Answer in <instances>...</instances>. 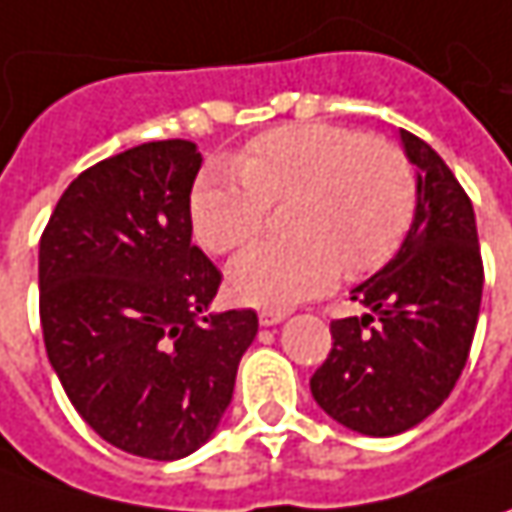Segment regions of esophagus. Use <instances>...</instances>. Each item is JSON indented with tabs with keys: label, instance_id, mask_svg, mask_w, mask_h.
Instances as JSON below:
<instances>
[{
	"label": "esophagus",
	"instance_id": "esophagus-1",
	"mask_svg": "<svg viewBox=\"0 0 512 512\" xmlns=\"http://www.w3.org/2000/svg\"><path fill=\"white\" fill-rule=\"evenodd\" d=\"M285 319H287L285 310H262V313H259V325L262 327L279 325V322H285Z\"/></svg>",
	"mask_w": 512,
	"mask_h": 512
}]
</instances>
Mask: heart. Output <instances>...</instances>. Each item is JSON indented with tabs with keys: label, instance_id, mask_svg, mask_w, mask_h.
<instances>
[{
	"label": "heart",
	"instance_id": "b5f03b06",
	"mask_svg": "<svg viewBox=\"0 0 512 512\" xmlns=\"http://www.w3.org/2000/svg\"><path fill=\"white\" fill-rule=\"evenodd\" d=\"M285 207L287 239L259 242L227 267L230 293L256 307H290L339 273L384 265L413 222L416 176L402 148L325 122L256 136L236 165H210L190 193V222L210 253L262 233L270 205Z\"/></svg>",
	"mask_w": 512,
	"mask_h": 512
}]
</instances>
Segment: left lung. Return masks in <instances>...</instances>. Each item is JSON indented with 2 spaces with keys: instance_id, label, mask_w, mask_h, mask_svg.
<instances>
[{
  "instance_id": "8db88e82",
  "label": "left lung",
  "mask_w": 512,
  "mask_h": 512,
  "mask_svg": "<svg viewBox=\"0 0 512 512\" xmlns=\"http://www.w3.org/2000/svg\"><path fill=\"white\" fill-rule=\"evenodd\" d=\"M416 165V213L399 253L350 299L362 316L330 322L333 350L310 393L330 419L362 436H396L424 422L462 376L482 307L476 216L444 159L399 130Z\"/></svg>"
}]
</instances>
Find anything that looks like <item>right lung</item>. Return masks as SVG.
Listing matches in <instances>:
<instances>
[{
	"label": "right lung",
	"instance_id": "1",
	"mask_svg": "<svg viewBox=\"0 0 512 512\" xmlns=\"http://www.w3.org/2000/svg\"><path fill=\"white\" fill-rule=\"evenodd\" d=\"M193 142L79 173L39 242L45 350L76 413L113 447L173 462L216 433L259 319L210 313L222 273L190 242Z\"/></svg>",
	"mask_w": 512,
	"mask_h": 512
}]
</instances>
